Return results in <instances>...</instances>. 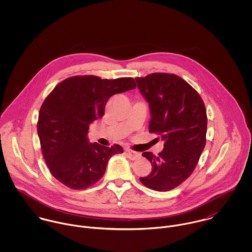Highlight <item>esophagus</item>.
Returning a JSON list of instances; mask_svg holds the SVG:
<instances>
[{
  "mask_svg": "<svg viewBox=\"0 0 252 252\" xmlns=\"http://www.w3.org/2000/svg\"><path fill=\"white\" fill-rule=\"evenodd\" d=\"M126 153H127L128 157H129L131 160H136V159H138V158L141 156V154H140L139 152L133 151V150H131V149H126Z\"/></svg>",
  "mask_w": 252,
  "mask_h": 252,
  "instance_id": "1",
  "label": "esophagus"
}]
</instances>
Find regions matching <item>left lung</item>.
Segmentation results:
<instances>
[{
	"label": "left lung",
	"mask_w": 252,
	"mask_h": 252,
	"mask_svg": "<svg viewBox=\"0 0 252 252\" xmlns=\"http://www.w3.org/2000/svg\"><path fill=\"white\" fill-rule=\"evenodd\" d=\"M135 79L149 104V132L165 142L158 155L143 153L152 171L140 180L149 189L170 191L190 177L204 150L208 125L205 104L179 75L154 72Z\"/></svg>",
	"instance_id": "1"
}]
</instances>
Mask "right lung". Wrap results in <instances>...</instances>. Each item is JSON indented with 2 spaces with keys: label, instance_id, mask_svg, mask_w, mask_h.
I'll use <instances>...</instances> for the list:
<instances>
[{
  "label": "right lung",
  "instance_id": "add662e5",
  "mask_svg": "<svg viewBox=\"0 0 252 252\" xmlns=\"http://www.w3.org/2000/svg\"><path fill=\"white\" fill-rule=\"evenodd\" d=\"M136 86L132 77L75 75L60 82L45 98L36 128L43 158L56 180L82 190L103 178L109 158L122 153L123 148L119 144H89V125L103 117L111 96Z\"/></svg>",
  "mask_w": 252,
  "mask_h": 252
}]
</instances>
